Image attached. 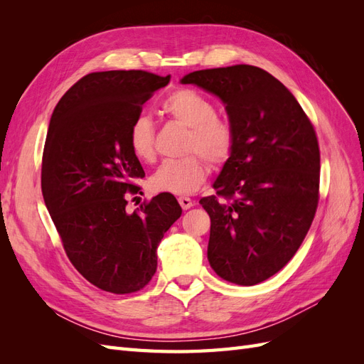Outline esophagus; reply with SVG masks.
Listing matches in <instances>:
<instances>
[{
  "label": "esophagus",
  "mask_w": 364,
  "mask_h": 364,
  "mask_svg": "<svg viewBox=\"0 0 364 364\" xmlns=\"http://www.w3.org/2000/svg\"><path fill=\"white\" fill-rule=\"evenodd\" d=\"M178 202L182 206V209H185V211H186V209H190L191 206H194V202L190 199V197H185V196H181Z\"/></svg>",
  "instance_id": "1"
}]
</instances>
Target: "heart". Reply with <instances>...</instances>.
Returning <instances> with one entry per match:
<instances>
[{"instance_id":"b5f03b06","label":"heart","mask_w":364,"mask_h":364,"mask_svg":"<svg viewBox=\"0 0 364 364\" xmlns=\"http://www.w3.org/2000/svg\"><path fill=\"white\" fill-rule=\"evenodd\" d=\"M164 115L190 127L186 151H196L182 159L164 161L150 178L151 188L159 193L193 194L208 176L206 158L211 164H223L235 147V130L230 121L217 115L209 98L188 87L171 92L161 105ZM129 149L141 162H153L156 156L155 126L147 117H136L129 127ZM200 152V156L196 153Z\"/></svg>"}]
</instances>
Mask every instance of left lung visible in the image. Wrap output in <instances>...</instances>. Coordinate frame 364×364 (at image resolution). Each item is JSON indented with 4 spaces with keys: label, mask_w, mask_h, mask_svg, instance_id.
<instances>
[{
    "label": "left lung",
    "mask_w": 364,
    "mask_h": 364,
    "mask_svg": "<svg viewBox=\"0 0 364 364\" xmlns=\"http://www.w3.org/2000/svg\"><path fill=\"white\" fill-rule=\"evenodd\" d=\"M223 102L235 147L200 199L211 218L208 261L220 278L255 285L278 273L299 249L318 202L321 151L294 95L252 65L182 77Z\"/></svg>",
    "instance_id": "obj_1"
}]
</instances>
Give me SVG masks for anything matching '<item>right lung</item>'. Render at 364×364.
<instances>
[{
    "mask_svg": "<svg viewBox=\"0 0 364 364\" xmlns=\"http://www.w3.org/2000/svg\"><path fill=\"white\" fill-rule=\"evenodd\" d=\"M170 75L91 73L60 98L42 156V196L65 252L85 279L115 294L144 289L156 272V249L182 214L170 193L126 213L146 176L129 149V127Z\"/></svg>",
    "mask_w": 364,
    "mask_h": 364,
    "instance_id": "add662e5",
    "label": "right lung"
}]
</instances>
